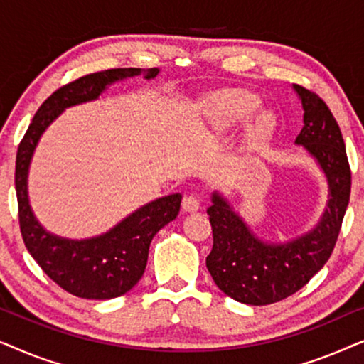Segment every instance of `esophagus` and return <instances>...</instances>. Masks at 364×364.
Listing matches in <instances>:
<instances>
[{"label": "esophagus", "mask_w": 364, "mask_h": 364, "mask_svg": "<svg viewBox=\"0 0 364 364\" xmlns=\"http://www.w3.org/2000/svg\"><path fill=\"white\" fill-rule=\"evenodd\" d=\"M182 208L183 212H197L200 208V200H198L197 196H186L182 200Z\"/></svg>", "instance_id": "obj_1"}]
</instances>
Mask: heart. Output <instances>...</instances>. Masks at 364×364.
Returning a JSON list of instances; mask_svg holds the SVG:
<instances>
[{"instance_id":"heart-1","label":"heart","mask_w":364,"mask_h":364,"mask_svg":"<svg viewBox=\"0 0 364 364\" xmlns=\"http://www.w3.org/2000/svg\"><path fill=\"white\" fill-rule=\"evenodd\" d=\"M258 106V101L245 92H218L207 97L200 106V124L208 132L225 134L250 116ZM275 129V119L270 112H260L247 124V147L257 149L265 144Z\"/></svg>"}]
</instances>
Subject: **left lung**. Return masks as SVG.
I'll return each instance as SVG.
<instances>
[{
    "instance_id": "8db88e82",
    "label": "left lung",
    "mask_w": 364,
    "mask_h": 364,
    "mask_svg": "<svg viewBox=\"0 0 364 364\" xmlns=\"http://www.w3.org/2000/svg\"><path fill=\"white\" fill-rule=\"evenodd\" d=\"M303 107L295 139L315 159L328 183V202L316 225L287 242H268L253 233L230 202L212 192L207 208L213 247L207 268L215 285L245 305H270L293 295L321 270L335 248L351 192V172L338 122L323 99L293 84Z\"/></svg>"
}]
</instances>
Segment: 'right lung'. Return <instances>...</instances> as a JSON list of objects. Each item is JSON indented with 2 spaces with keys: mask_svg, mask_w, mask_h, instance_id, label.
I'll list each match as a JSON object with an SVG mask.
<instances>
[{
  "mask_svg": "<svg viewBox=\"0 0 364 364\" xmlns=\"http://www.w3.org/2000/svg\"><path fill=\"white\" fill-rule=\"evenodd\" d=\"M159 73V68L107 69L59 87L34 114L18 147L14 183L24 245L43 272L71 295L87 300H111L131 290L146 270L154 235L178 215L182 196L172 193L156 198L101 235L82 240L54 235L39 223L29 203L28 176L34 151L44 131L68 107L96 101L114 82L141 74L151 81Z\"/></svg>",
  "mask_w": 364,
  "mask_h": 364,
  "instance_id": "add662e5",
  "label": "right lung"
}]
</instances>
